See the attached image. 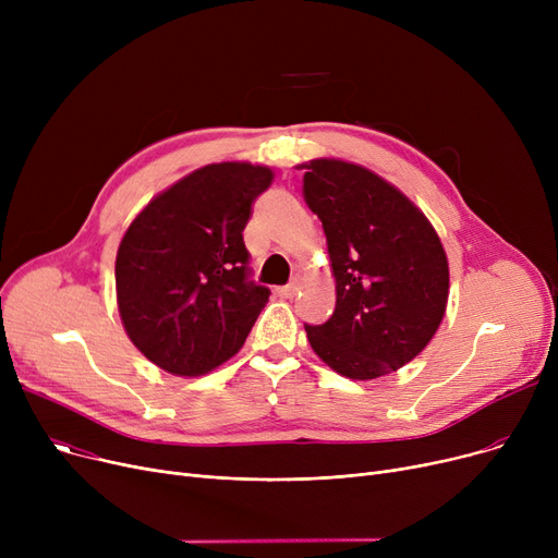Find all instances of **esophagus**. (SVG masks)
Segmentation results:
<instances>
[{"instance_id": "obj_1", "label": "esophagus", "mask_w": 558, "mask_h": 558, "mask_svg": "<svg viewBox=\"0 0 558 558\" xmlns=\"http://www.w3.org/2000/svg\"><path fill=\"white\" fill-rule=\"evenodd\" d=\"M296 291H299V282H291L287 287H278V296L280 299H294Z\"/></svg>"}]
</instances>
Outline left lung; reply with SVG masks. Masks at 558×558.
<instances>
[{
    "mask_svg": "<svg viewBox=\"0 0 558 558\" xmlns=\"http://www.w3.org/2000/svg\"><path fill=\"white\" fill-rule=\"evenodd\" d=\"M303 169L337 289L332 316L305 326L310 345L343 377L389 375L421 353L446 316L444 244L418 205L375 171L339 158Z\"/></svg>",
    "mask_w": 558,
    "mask_h": 558,
    "instance_id": "left-lung-1",
    "label": "left lung"
}]
</instances>
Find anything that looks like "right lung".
Instances as JSON below:
<instances>
[{
    "label": "right lung",
    "mask_w": 558,
    "mask_h": 558,
    "mask_svg": "<svg viewBox=\"0 0 558 558\" xmlns=\"http://www.w3.org/2000/svg\"><path fill=\"white\" fill-rule=\"evenodd\" d=\"M274 169L213 162L144 205L117 248L122 326L158 368L196 377L244 345L269 289L248 280L244 228Z\"/></svg>",
    "instance_id": "add662e5"
}]
</instances>
